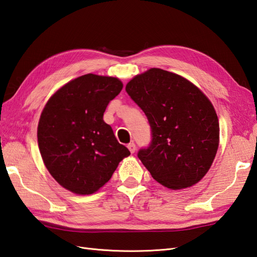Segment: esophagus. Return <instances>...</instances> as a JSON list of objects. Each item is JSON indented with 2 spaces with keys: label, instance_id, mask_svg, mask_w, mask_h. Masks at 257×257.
Returning a JSON list of instances; mask_svg holds the SVG:
<instances>
[{
  "label": "esophagus",
  "instance_id": "34e87169",
  "mask_svg": "<svg viewBox=\"0 0 257 257\" xmlns=\"http://www.w3.org/2000/svg\"><path fill=\"white\" fill-rule=\"evenodd\" d=\"M127 148H128V150L132 154H134L135 153V150H136V146H135V144H134V142H131L128 145H127Z\"/></svg>",
  "mask_w": 257,
  "mask_h": 257
}]
</instances>
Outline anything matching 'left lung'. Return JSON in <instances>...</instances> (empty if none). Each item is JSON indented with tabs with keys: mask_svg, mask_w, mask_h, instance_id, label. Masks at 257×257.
Segmentation results:
<instances>
[{
	"mask_svg": "<svg viewBox=\"0 0 257 257\" xmlns=\"http://www.w3.org/2000/svg\"><path fill=\"white\" fill-rule=\"evenodd\" d=\"M125 90L152 127V144L139 153L152 177L171 190L199 182L219 146L218 116L207 96L189 79L157 67L136 75Z\"/></svg>",
	"mask_w": 257,
	"mask_h": 257,
	"instance_id": "1",
	"label": "left lung"
}]
</instances>
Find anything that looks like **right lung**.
I'll return each mask as SVG.
<instances>
[{"label": "right lung", "mask_w": 257, "mask_h": 257, "mask_svg": "<svg viewBox=\"0 0 257 257\" xmlns=\"http://www.w3.org/2000/svg\"><path fill=\"white\" fill-rule=\"evenodd\" d=\"M122 88L116 77L86 74L60 87L43 108L37 130L41 158L67 191L96 193L131 155L103 121L108 103Z\"/></svg>", "instance_id": "right-lung-1"}]
</instances>
